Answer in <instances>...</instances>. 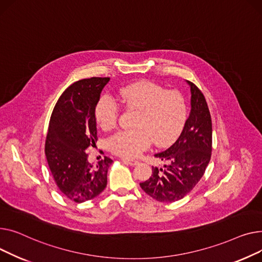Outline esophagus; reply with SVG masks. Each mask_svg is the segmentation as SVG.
<instances>
[{"label": "esophagus", "instance_id": "obj_1", "mask_svg": "<svg viewBox=\"0 0 262 262\" xmlns=\"http://www.w3.org/2000/svg\"><path fill=\"white\" fill-rule=\"evenodd\" d=\"M121 161L125 162L126 164H128L130 166H135V165H137L138 163H140V162L136 161V160H130V159H121Z\"/></svg>", "mask_w": 262, "mask_h": 262}]
</instances>
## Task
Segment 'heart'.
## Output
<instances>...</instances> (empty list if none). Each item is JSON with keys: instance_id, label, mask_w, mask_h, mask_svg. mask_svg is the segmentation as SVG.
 Here are the masks:
<instances>
[{"instance_id": "1", "label": "heart", "mask_w": 262, "mask_h": 262, "mask_svg": "<svg viewBox=\"0 0 262 262\" xmlns=\"http://www.w3.org/2000/svg\"><path fill=\"white\" fill-rule=\"evenodd\" d=\"M118 98L129 109L137 110L134 129L119 130L107 140V148L120 157L135 158L152 142L159 147L172 144L187 120V103L178 91H169L151 81H137L122 86ZM97 125L111 130L119 118V106L109 95H103L95 107Z\"/></svg>"}]
</instances>
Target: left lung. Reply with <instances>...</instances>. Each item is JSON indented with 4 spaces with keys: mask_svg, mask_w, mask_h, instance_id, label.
Returning a JSON list of instances; mask_svg holds the SVG:
<instances>
[{
    "mask_svg": "<svg viewBox=\"0 0 262 262\" xmlns=\"http://www.w3.org/2000/svg\"><path fill=\"white\" fill-rule=\"evenodd\" d=\"M190 113L177 142L156 158L167 164L152 167L151 177L141 183L142 189L157 201L171 203L183 199L196 185L211 157V117L202 92L192 82Z\"/></svg>",
    "mask_w": 262,
    "mask_h": 262,
    "instance_id": "left-lung-1",
    "label": "left lung"
}]
</instances>
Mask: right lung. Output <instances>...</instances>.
<instances>
[{
	"label": "right lung",
	"mask_w": 262,
	"mask_h": 262,
	"mask_svg": "<svg viewBox=\"0 0 262 262\" xmlns=\"http://www.w3.org/2000/svg\"><path fill=\"white\" fill-rule=\"evenodd\" d=\"M110 78L82 79L69 86L58 99L45 141V156L61 192L76 203L100 194L106 186L112 160L104 157L96 165L85 150L97 142L95 107Z\"/></svg>",
	"instance_id": "obj_1"
}]
</instances>
